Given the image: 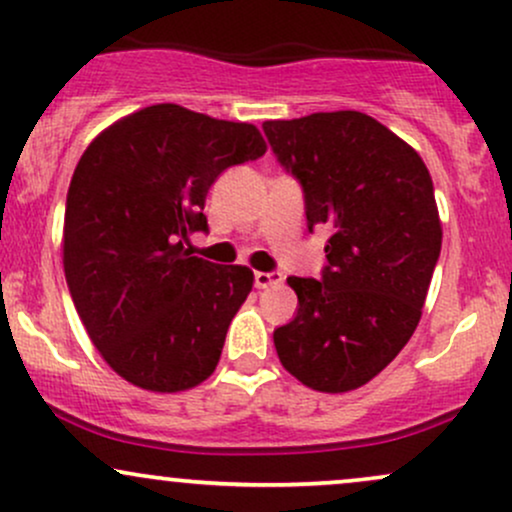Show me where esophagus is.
<instances>
[{
  "mask_svg": "<svg viewBox=\"0 0 512 512\" xmlns=\"http://www.w3.org/2000/svg\"><path fill=\"white\" fill-rule=\"evenodd\" d=\"M284 276L279 272H255V286L257 289H269V286H279Z\"/></svg>",
  "mask_w": 512,
  "mask_h": 512,
  "instance_id": "esophagus-1",
  "label": "esophagus"
}]
</instances>
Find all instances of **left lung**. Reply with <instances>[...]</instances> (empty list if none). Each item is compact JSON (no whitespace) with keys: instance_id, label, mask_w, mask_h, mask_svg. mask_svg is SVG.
<instances>
[{"instance_id":"obj_1","label":"left lung","mask_w":512,"mask_h":512,"mask_svg":"<svg viewBox=\"0 0 512 512\" xmlns=\"http://www.w3.org/2000/svg\"><path fill=\"white\" fill-rule=\"evenodd\" d=\"M305 195L308 228L325 226L320 279L289 276L298 313L274 330L293 378L317 392L366 385L409 342L440 255L433 180L411 146L358 110L262 125Z\"/></svg>"}]
</instances>
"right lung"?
I'll use <instances>...</instances> for the list:
<instances>
[{
    "instance_id": "add662e5",
    "label": "right lung",
    "mask_w": 512,
    "mask_h": 512,
    "mask_svg": "<svg viewBox=\"0 0 512 512\" xmlns=\"http://www.w3.org/2000/svg\"><path fill=\"white\" fill-rule=\"evenodd\" d=\"M267 151L260 129L158 103L103 129L64 211L69 293L93 346L127 383L182 392L216 370L252 269L190 257L209 187Z\"/></svg>"
}]
</instances>
